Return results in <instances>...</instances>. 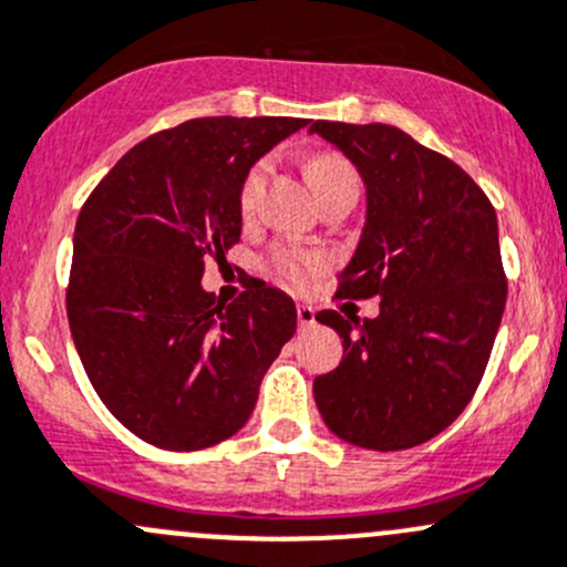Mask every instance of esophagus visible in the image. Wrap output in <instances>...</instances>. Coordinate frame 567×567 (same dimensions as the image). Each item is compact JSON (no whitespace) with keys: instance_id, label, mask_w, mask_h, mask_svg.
Returning <instances> with one entry per match:
<instances>
[{"instance_id":"obj_1","label":"esophagus","mask_w":567,"mask_h":567,"mask_svg":"<svg viewBox=\"0 0 567 567\" xmlns=\"http://www.w3.org/2000/svg\"><path fill=\"white\" fill-rule=\"evenodd\" d=\"M296 318H299L301 329H309V326H315V309L307 307V303H299L296 307Z\"/></svg>"}]
</instances>
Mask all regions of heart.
Segmentation results:
<instances>
[{
	"label": "heart",
	"instance_id": "heart-1",
	"mask_svg": "<svg viewBox=\"0 0 567 567\" xmlns=\"http://www.w3.org/2000/svg\"><path fill=\"white\" fill-rule=\"evenodd\" d=\"M268 174H271V159H258L244 174L241 187H238V212H241L244 219H252L255 212H258ZM303 174H307L309 187L315 189L318 200H323L326 195L339 193V189H359V174L339 154H312L307 165H303ZM268 268L274 271V277L301 288V285H307L309 279L323 271L326 258L315 252V249L274 247L271 255H268Z\"/></svg>",
	"mask_w": 567,
	"mask_h": 567
}]
</instances>
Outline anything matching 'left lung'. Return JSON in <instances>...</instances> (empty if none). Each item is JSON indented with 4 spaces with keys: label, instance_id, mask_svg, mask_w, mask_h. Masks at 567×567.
I'll return each mask as SVG.
<instances>
[{
    "label": "left lung",
    "instance_id": "1",
    "mask_svg": "<svg viewBox=\"0 0 567 567\" xmlns=\"http://www.w3.org/2000/svg\"><path fill=\"white\" fill-rule=\"evenodd\" d=\"M309 133L342 148L367 184V225L333 299H380L378 318L315 315L344 348L315 378V402L348 443L413 449L454 424L486 372L508 299L497 214L454 159L391 124L315 122Z\"/></svg>",
    "mask_w": 567,
    "mask_h": 567
}]
</instances>
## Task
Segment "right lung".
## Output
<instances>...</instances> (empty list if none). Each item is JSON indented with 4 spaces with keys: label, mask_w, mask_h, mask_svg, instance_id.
Here are the masks:
<instances>
[{
    "label": "right lung",
    "mask_w": 567,
    "mask_h": 567,
    "mask_svg": "<svg viewBox=\"0 0 567 567\" xmlns=\"http://www.w3.org/2000/svg\"><path fill=\"white\" fill-rule=\"evenodd\" d=\"M307 118L206 116L135 143L81 206L68 320L94 391L146 443L200 451L252 415L296 331V303L255 279L223 303L208 258L241 236L238 187Z\"/></svg>",
    "instance_id": "obj_1"
}]
</instances>
